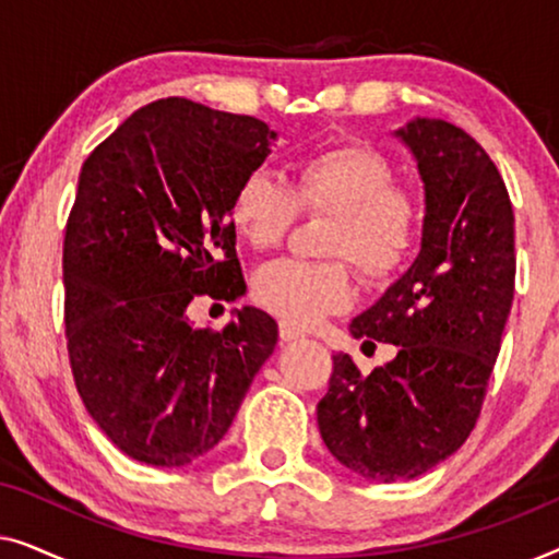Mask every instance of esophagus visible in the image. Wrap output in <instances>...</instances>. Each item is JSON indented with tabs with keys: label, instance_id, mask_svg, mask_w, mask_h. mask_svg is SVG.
Returning <instances> with one entry per match:
<instances>
[{
	"label": "esophagus",
	"instance_id": "34e87169",
	"mask_svg": "<svg viewBox=\"0 0 559 559\" xmlns=\"http://www.w3.org/2000/svg\"><path fill=\"white\" fill-rule=\"evenodd\" d=\"M280 338L285 343H293V341H300L305 338V333L300 331V328L289 325V323H280Z\"/></svg>",
	"mask_w": 559,
	"mask_h": 559
}]
</instances>
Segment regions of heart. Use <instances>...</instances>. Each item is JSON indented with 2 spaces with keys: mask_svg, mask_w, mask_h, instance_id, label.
<instances>
[{
  "mask_svg": "<svg viewBox=\"0 0 559 559\" xmlns=\"http://www.w3.org/2000/svg\"><path fill=\"white\" fill-rule=\"evenodd\" d=\"M394 182V165L361 142L333 144L302 157L293 188L264 170L243 175L231 198V224L251 249L280 247L302 211L331 216L323 254L335 257L264 264L254 274V300L282 323L308 328L354 302L346 258L366 282L392 280L419 239L417 198Z\"/></svg>",
  "mask_w": 559,
  "mask_h": 559,
  "instance_id": "obj_1",
  "label": "heart"
}]
</instances>
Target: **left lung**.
<instances>
[{"mask_svg": "<svg viewBox=\"0 0 559 559\" xmlns=\"http://www.w3.org/2000/svg\"><path fill=\"white\" fill-rule=\"evenodd\" d=\"M425 182L423 249L361 316L354 338L394 343L361 373L333 356L318 402L320 438L356 476L394 484L427 473L468 440L514 300V211L486 150L461 127L415 119L394 132Z\"/></svg>", "mask_w": 559, "mask_h": 559, "instance_id": "obj_1", "label": "left lung"}]
</instances>
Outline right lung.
<instances>
[{"label":"right lung","instance_id":"obj_1","mask_svg":"<svg viewBox=\"0 0 559 559\" xmlns=\"http://www.w3.org/2000/svg\"><path fill=\"white\" fill-rule=\"evenodd\" d=\"M262 119L188 98L136 109L91 152L66 226L71 369L88 415L134 461L180 468L231 427L277 346L264 310L195 328V295L236 300L231 198L270 155Z\"/></svg>","mask_w":559,"mask_h":559}]
</instances>
